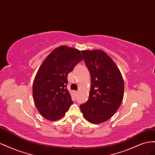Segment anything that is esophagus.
<instances>
[{
  "instance_id": "obj_1",
  "label": "esophagus",
  "mask_w": 155,
  "mask_h": 155,
  "mask_svg": "<svg viewBox=\"0 0 155 155\" xmlns=\"http://www.w3.org/2000/svg\"><path fill=\"white\" fill-rule=\"evenodd\" d=\"M74 94H76V95H77V94H78V91H74Z\"/></svg>"
}]
</instances>
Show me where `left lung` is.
<instances>
[{"mask_svg":"<svg viewBox=\"0 0 155 155\" xmlns=\"http://www.w3.org/2000/svg\"><path fill=\"white\" fill-rule=\"evenodd\" d=\"M91 74L89 99L80 106L87 121L94 124L111 118L120 107L124 95V81L112 58L101 50L82 51Z\"/></svg>","mask_w":155,"mask_h":155,"instance_id":"obj_1","label":"left lung"}]
</instances>
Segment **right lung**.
Listing matches in <instances>:
<instances>
[{
	"instance_id": "1",
	"label": "right lung",
	"mask_w": 155,
	"mask_h": 155,
	"mask_svg": "<svg viewBox=\"0 0 155 155\" xmlns=\"http://www.w3.org/2000/svg\"><path fill=\"white\" fill-rule=\"evenodd\" d=\"M82 60L81 51L61 45L43 61L32 87L34 103L43 117L49 121L58 120L73 103L67 89L68 74Z\"/></svg>"
}]
</instances>
